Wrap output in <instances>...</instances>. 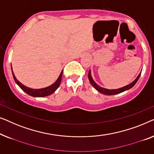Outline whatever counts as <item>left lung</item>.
Wrapping results in <instances>:
<instances>
[{
	"label": "left lung",
	"instance_id": "obj_1",
	"mask_svg": "<svg viewBox=\"0 0 154 154\" xmlns=\"http://www.w3.org/2000/svg\"><path fill=\"white\" fill-rule=\"evenodd\" d=\"M140 75H141V72H140V74L138 75V76L137 77V78H136V79L134 80L133 82H131V84H128V85L123 86V87L117 88V89H107V88H103V87H101V86H100L99 85H98V84H97L96 82H94V80L93 79L92 76H91V70H89V72H88V79H89L91 84V85L94 86V87L96 88V89L98 91V92L101 93V94H103L104 95L112 96V95H115V94H120V93H122L123 91H127V90L130 89V88H131L132 87H133V86H135V84L137 83V80L139 79Z\"/></svg>",
	"mask_w": 154,
	"mask_h": 154
}]
</instances>
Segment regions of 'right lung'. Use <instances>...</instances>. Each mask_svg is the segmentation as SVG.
I'll return each instance as SVG.
<instances>
[{
	"mask_svg": "<svg viewBox=\"0 0 154 154\" xmlns=\"http://www.w3.org/2000/svg\"><path fill=\"white\" fill-rule=\"evenodd\" d=\"M11 69H12L13 78H14V81L17 83V85H18L25 93H26V94H29V96H33V97H45V96H49V95H51V94H53V93L58 88V86H60V82H61V79H62L63 70L61 71V72H60V74L59 75V77H58L57 80H56L53 84H51V86H47V87H45L43 88H39V89H33V88H29L27 87V86H24L23 84H21V82H19V81H18V80L17 79V78L14 76V72H13L12 71V65H11Z\"/></svg>",
	"mask_w": 154,
	"mask_h": 154,
	"instance_id": "add662e5",
	"label": "right lung"
}]
</instances>
